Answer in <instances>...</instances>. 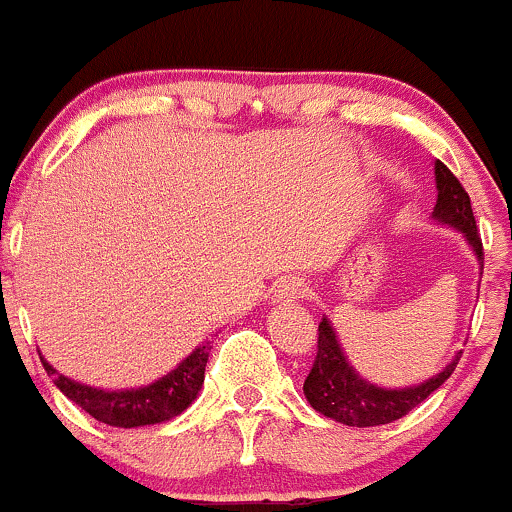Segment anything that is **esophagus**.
Segmentation results:
<instances>
[{"label": "esophagus", "mask_w": 512, "mask_h": 512, "mask_svg": "<svg viewBox=\"0 0 512 512\" xmlns=\"http://www.w3.org/2000/svg\"><path fill=\"white\" fill-rule=\"evenodd\" d=\"M307 292V285H304L302 278H283L278 283V297H285V300H295V297H302Z\"/></svg>", "instance_id": "esophagus-1"}]
</instances>
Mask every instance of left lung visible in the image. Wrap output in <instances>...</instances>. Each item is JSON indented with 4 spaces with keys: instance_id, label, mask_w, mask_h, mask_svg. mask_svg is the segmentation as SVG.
I'll list each match as a JSON object with an SVG mask.
<instances>
[{
    "instance_id": "obj_1",
    "label": "left lung",
    "mask_w": 512,
    "mask_h": 512,
    "mask_svg": "<svg viewBox=\"0 0 512 512\" xmlns=\"http://www.w3.org/2000/svg\"><path fill=\"white\" fill-rule=\"evenodd\" d=\"M435 181H438V203H435L433 217L462 229L481 261L484 258V244H481V234L476 229L469 193L464 191L457 176L442 162H435ZM317 331V355H314L312 370L304 380V396L319 413L338 423H346V426H384V423H392L396 418L406 416L418 404H423L435 389H440L442 384L450 380L459 363L457 355L445 370L430 377L428 382L418 384V387L380 389L355 375L341 346H338V338L329 321L321 319Z\"/></svg>"
}]
</instances>
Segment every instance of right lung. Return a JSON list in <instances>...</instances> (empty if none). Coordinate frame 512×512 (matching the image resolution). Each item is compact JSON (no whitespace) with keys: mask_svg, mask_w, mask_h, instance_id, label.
I'll list each match as a JSON object with an SVG mask.
<instances>
[{"mask_svg":"<svg viewBox=\"0 0 512 512\" xmlns=\"http://www.w3.org/2000/svg\"><path fill=\"white\" fill-rule=\"evenodd\" d=\"M208 355L210 343H205V346L195 348L176 370H171L162 380L149 384V387L125 389V392H103V389L86 387V384L67 380L65 375L55 372L43 358H40V363L53 377L55 387L91 418L106 423V426L137 428L169 421L191 406L195 394L203 387Z\"/></svg>","mask_w":512,"mask_h":512,"instance_id":"add662e5","label":"right lung"}]
</instances>
